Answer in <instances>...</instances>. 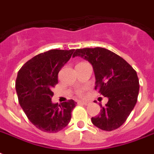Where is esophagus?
<instances>
[{
  "label": "esophagus",
  "mask_w": 154,
  "mask_h": 154,
  "mask_svg": "<svg viewBox=\"0 0 154 154\" xmlns=\"http://www.w3.org/2000/svg\"><path fill=\"white\" fill-rule=\"evenodd\" d=\"M78 103H81V104H84V105H88V102H87V101L80 100V101H78Z\"/></svg>",
  "instance_id": "34e87169"
}]
</instances>
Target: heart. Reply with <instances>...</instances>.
Segmentation results:
<instances>
[{"instance_id": "obj_1", "label": "heart", "mask_w": 154, "mask_h": 154, "mask_svg": "<svg viewBox=\"0 0 154 154\" xmlns=\"http://www.w3.org/2000/svg\"><path fill=\"white\" fill-rule=\"evenodd\" d=\"M77 96H79V97H83L84 96V90L80 89L78 90L77 92Z\"/></svg>"}]
</instances>
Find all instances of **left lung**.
Listing matches in <instances>:
<instances>
[{
	"label": "left lung",
	"mask_w": 154,
	"mask_h": 154,
	"mask_svg": "<svg viewBox=\"0 0 154 154\" xmlns=\"http://www.w3.org/2000/svg\"><path fill=\"white\" fill-rule=\"evenodd\" d=\"M79 56L92 64L96 77L95 89L108 101L101 107L100 115L92 122L103 131L121 127L135 106L139 81L133 67L122 57L102 47L77 49L73 57Z\"/></svg>",
	"instance_id": "obj_1"
}]
</instances>
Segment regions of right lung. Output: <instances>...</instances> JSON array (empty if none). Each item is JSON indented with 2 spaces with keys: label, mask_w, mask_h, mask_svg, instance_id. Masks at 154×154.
<instances>
[{
  "label": "right lung",
  "mask_w": 154,
  "mask_h": 154,
  "mask_svg": "<svg viewBox=\"0 0 154 154\" xmlns=\"http://www.w3.org/2000/svg\"><path fill=\"white\" fill-rule=\"evenodd\" d=\"M74 50H51L35 56L19 70L16 90L27 119L38 129L56 133L67 126L76 106L73 100L61 105L53 103L54 87L60 69L70 59Z\"/></svg>",
  "instance_id": "obj_1"
}]
</instances>
